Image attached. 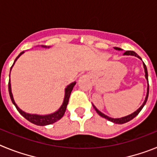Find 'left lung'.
Returning a JSON list of instances; mask_svg holds the SVG:
<instances>
[{
	"label": "left lung",
	"mask_w": 157,
	"mask_h": 157,
	"mask_svg": "<svg viewBox=\"0 0 157 157\" xmlns=\"http://www.w3.org/2000/svg\"><path fill=\"white\" fill-rule=\"evenodd\" d=\"M114 48L116 49V50H118V51H120V50H123L122 48H118V47H114ZM123 55H126V56H136V57H138V59H141V58L139 56H138V54L136 53V52H134V51H126L124 53H123ZM143 66H144V70H145V78H146L147 80V83H148V86H147V93H146V97H145V101H144L143 104L140 106L139 109H138L137 110L135 111V112H134L133 113H131V114L128 115V116H124V117H121V118H116V119H114V118H112V117H109V116H106V115H105L104 113H102L101 112H100L99 110H98L97 108H96L95 106H94V105H93V106H94V109L96 110V112H98V114L99 115V116H101V117L105 118V119H106V120H108L109 121H111L112 122V123H117V124H123V123H127V122L130 121L131 120H133L134 117H136V116H138V113H139L141 111V109H143V107L145 106V103H146L147 100H148V97H149V80H148V71H147V67L146 66H145V63H143Z\"/></svg>",
	"instance_id": "left-lung-1"
}]
</instances>
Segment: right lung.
I'll list each match as a JSON object with an SVG mask.
<instances>
[{
	"label": "right lung",
	"mask_w": 157,
	"mask_h": 157,
	"mask_svg": "<svg viewBox=\"0 0 157 157\" xmlns=\"http://www.w3.org/2000/svg\"><path fill=\"white\" fill-rule=\"evenodd\" d=\"M41 47L43 48H49V47H47L45 45H41ZM24 53V51L19 54V56L16 57V59H15V61H14L13 64H12V67H11V70H12V67L14 66L16 61L19 59V57L21 56L22 54ZM9 77H10V75H9ZM76 82H73L71 84H69L65 88V93H64V98H63V103H62L61 106L59 107V109H58L57 111H56L53 113H51V114H48V115H38V114H31V113H27V112H24L22 109H20L19 108L17 105H16V101H14L13 98V95H12V88H11V82L10 79H9V82H8V92H9V95H10L11 100H12V103L13 105L16 106V109L18 110V112L25 118V119H27L28 121H30V123H34L35 125L37 126H46V125H49V124H52V123H56V121L59 120L61 119L62 117L64 115L65 112H66L67 109V105L68 104L69 101V98H70V95L71 94V91L74 88V86H75Z\"/></svg>",
	"instance_id": "obj_1"
}]
</instances>
